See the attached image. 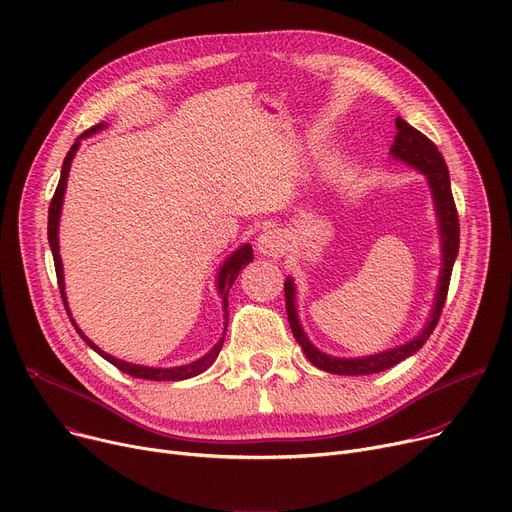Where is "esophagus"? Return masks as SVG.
<instances>
[{"mask_svg":"<svg viewBox=\"0 0 512 512\" xmlns=\"http://www.w3.org/2000/svg\"><path fill=\"white\" fill-rule=\"evenodd\" d=\"M286 247H288L286 234L278 228H269V230L261 232V236L257 238L259 253L269 255V257H280L286 251Z\"/></svg>","mask_w":512,"mask_h":512,"instance_id":"obj_1","label":"esophagus"}]
</instances>
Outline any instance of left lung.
I'll return each instance as SVG.
<instances>
[{"instance_id":"left-lung-1","label":"left lung","mask_w":512,"mask_h":512,"mask_svg":"<svg viewBox=\"0 0 512 512\" xmlns=\"http://www.w3.org/2000/svg\"><path fill=\"white\" fill-rule=\"evenodd\" d=\"M397 125V135H395V144L391 146V154L410 166L422 170V173L430 181V189L436 201V212H438V224H440V234H442V271H440V284L436 292V304L432 311V319L426 325V329L414 337L410 344L399 346L395 350L383 352V354H374L366 358H331L327 354H321L309 339H306L304 331L300 329L298 315L294 309V284L292 280L284 282V296H286V313H288V323L294 333V339L300 344L302 352L306 354L317 368L331 372V374H348V377H356V374H374L387 370L407 356L416 354L424 344L426 339L432 335L442 309H445V300L449 294V284H451V274H453V265L455 257L459 251V216H457V206L453 199L451 191V179H449V168L445 158L438 152L432 140H428L422 131L412 127L410 123H405L401 117L395 119Z\"/></svg>"}]
</instances>
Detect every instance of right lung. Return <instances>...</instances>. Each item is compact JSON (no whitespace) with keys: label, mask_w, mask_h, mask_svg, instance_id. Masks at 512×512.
Segmentation results:
<instances>
[{"label":"right lung","mask_w":512,"mask_h":512,"mask_svg":"<svg viewBox=\"0 0 512 512\" xmlns=\"http://www.w3.org/2000/svg\"><path fill=\"white\" fill-rule=\"evenodd\" d=\"M100 127H102V125H94V127L86 129V131L80 135V138L76 140V144L70 148V152H67L65 160H63V166H61V177H59L57 189H55L53 199H51V203H49V226H47V236H49V245H51V251H53L55 274H57V284H59L61 300H63V304H65V311H70V309H67L65 292H63V267H61L59 243H57V228H59V214H61V203H63V191H65L67 175H70V166H72L74 154H76V150H78V146H80V140H82V138H88L90 133L98 131ZM249 261H253V249H251V245H245V247L238 249L236 253H232V255L228 257V261L222 265V269H220V276H218V290H220L222 300H224V309L228 306V292H230V288H232V284H234L236 276L241 274V269H243ZM67 315H70V313H67ZM70 321L74 323L72 315H70ZM226 325H228V323H226ZM74 327H76V331L82 335L84 342H86L94 352H98L102 358L109 360L113 366H117V368H119V370H123L125 374H129V377H135V379H148V381H183V379H191V377H195V374H201L203 370H208V368L212 366V362L218 358L220 348H222V339H224V337L220 339V342L214 346V350H212L210 354H206L203 358H199V360H195V362H191V364H187V366H177V368H148V366L127 364V362H123V360H117V358H113V356L105 354V352H102L100 348H96V346L90 342V339H88V337L78 329V325H76V323H74Z\"/></svg>","instance_id":"obj_1"}]
</instances>
